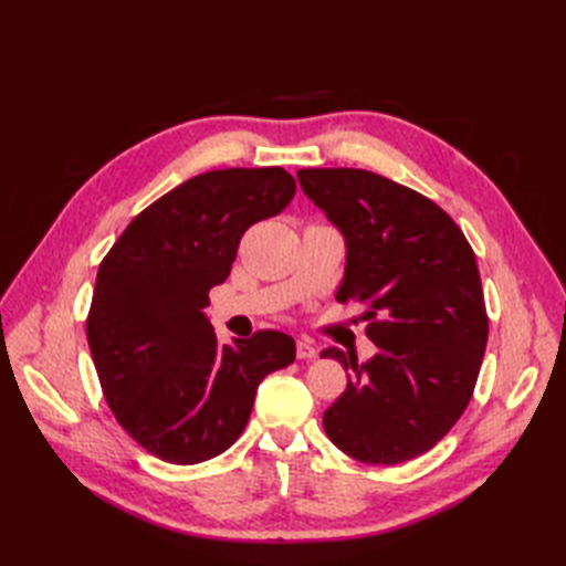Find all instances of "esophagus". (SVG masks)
I'll list each match as a JSON object with an SVG mask.
<instances>
[{
    "mask_svg": "<svg viewBox=\"0 0 566 566\" xmlns=\"http://www.w3.org/2000/svg\"><path fill=\"white\" fill-rule=\"evenodd\" d=\"M316 356H318V349L312 345V342L297 339V358H302V361H314Z\"/></svg>",
    "mask_w": 566,
    "mask_h": 566,
    "instance_id": "34e87169",
    "label": "esophagus"
}]
</instances>
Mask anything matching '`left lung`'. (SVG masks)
<instances>
[{"mask_svg": "<svg viewBox=\"0 0 566 566\" xmlns=\"http://www.w3.org/2000/svg\"><path fill=\"white\" fill-rule=\"evenodd\" d=\"M302 191L345 235L337 302L364 304L378 347L366 364L337 347L349 382L323 413L339 451L397 465L447 437L468 408L489 318L474 252L430 198L366 169H300Z\"/></svg>", "mask_w": 566, "mask_h": 566, "instance_id": "left-lung-1", "label": "left lung"}]
</instances>
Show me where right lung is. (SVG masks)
<instances>
[{
	"label": "right lung",
	"instance_id": "add662e5",
	"mask_svg": "<svg viewBox=\"0 0 566 566\" xmlns=\"http://www.w3.org/2000/svg\"><path fill=\"white\" fill-rule=\"evenodd\" d=\"M293 196L283 167L198 175L136 214L101 262L87 316L98 382L117 422L156 458L196 465L224 453L260 382L295 361V339L279 331L219 345L202 312L243 233Z\"/></svg>",
	"mask_w": 566,
	"mask_h": 566
}]
</instances>
